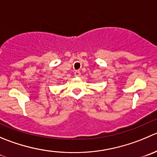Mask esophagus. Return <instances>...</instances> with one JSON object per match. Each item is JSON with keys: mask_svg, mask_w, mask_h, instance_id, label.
Listing matches in <instances>:
<instances>
[{"mask_svg": "<svg viewBox=\"0 0 157 157\" xmlns=\"http://www.w3.org/2000/svg\"><path fill=\"white\" fill-rule=\"evenodd\" d=\"M74 76H75V77H80V71H75V72H74Z\"/></svg>", "mask_w": 157, "mask_h": 157, "instance_id": "1", "label": "esophagus"}]
</instances>
